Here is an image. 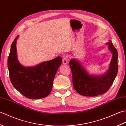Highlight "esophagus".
Segmentation results:
<instances>
[{
    "label": "esophagus",
    "mask_w": 126,
    "mask_h": 126,
    "mask_svg": "<svg viewBox=\"0 0 126 126\" xmlns=\"http://www.w3.org/2000/svg\"><path fill=\"white\" fill-rule=\"evenodd\" d=\"M62 63L63 64H67L68 63V58L66 56H64L63 57Z\"/></svg>",
    "instance_id": "esophagus-1"
}]
</instances>
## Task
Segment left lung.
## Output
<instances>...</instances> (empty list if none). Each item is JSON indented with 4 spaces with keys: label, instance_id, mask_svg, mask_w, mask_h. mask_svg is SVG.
<instances>
[{
    "label": "left lung",
    "instance_id": "obj_1",
    "mask_svg": "<svg viewBox=\"0 0 126 126\" xmlns=\"http://www.w3.org/2000/svg\"><path fill=\"white\" fill-rule=\"evenodd\" d=\"M107 44L112 53V57L109 67L104 74L90 75L78 60L74 58L70 60L69 64L73 74V84L80 95L90 97L103 94L113 83L118 71V53L111 41Z\"/></svg>",
    "mask_w": 126,
    "mask_h": 126
}]
</instances>
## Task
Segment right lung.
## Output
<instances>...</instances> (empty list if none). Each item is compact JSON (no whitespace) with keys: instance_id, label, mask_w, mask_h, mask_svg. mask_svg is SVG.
<instances>
[{"instance_id":"obj_1","label":"right lung","mask_w":126,"mask_h":126,"mask_svg":"<svg viewBox=\"0 0 126 126\" xmlns=\"http://www.w3.org/2000/svg\"><path fill=\"white\" fill-rule=\"evenodd\" d=\"M18 37L12 43L7 61L11 82L16 90L27 98L47 97L52 90L53 79L62 58L58 56L35 66L26 67L18 60L16 43Z\"/></svg>"}]
</instances>
